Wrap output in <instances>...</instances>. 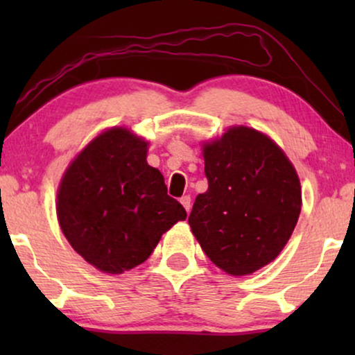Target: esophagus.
<instances>
[{
	"instance_id": "esophagus-1",
	"label": "esophagus",
	"mask_w": 355,
	"mask_h": 355,
	"mask_svg": "<svg viewBox=\"0 0 355 355\" xmlns=\"http://www.w3.org/2000/svg\"><path fill=\"white\" fill-rule=\"evenodd\" d=\"M181 203H182V207L187 210V213L191 211V196H184V197H181Z\"/></svg>"
}]
</instances>
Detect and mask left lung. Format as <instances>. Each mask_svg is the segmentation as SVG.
I'll return each mask as SVG.
<instances>
[{
    "label": "left lung",
    "instance_id": "1",
    "mask_svg": "<svg viewBox=\"0 0 355 355\" xmlns=\"http://www.w3.org/2000/svg\"><path fill=\"white\" fill-rule=\"evenodd\" d=\"M203 159L208 191L189 216L193 236L218 268L254 273L278 257L297 225V173L273 140L244 125L207 144Z\"/></svg>",
    "mask_w": 355,
    "mask_h": 355
}]
</instances>
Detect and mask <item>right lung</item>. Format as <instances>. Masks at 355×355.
I'll return each instance as SVG.
<instances>
[{"label":"right lung","instance_id":"1","mask_svg":"<svg viewBox=\"0 0 355 355\" xmlns=\"http://www.w3.org/2000/svg\"><path fill=\"white\" fill-rule=\"evenodd\" d=\"M56 210L72 249L113 275L144 263L163 232L187 216L147 163V142L123 128L100 134L71 163Z\"/></svg>","mask_w":355,"mask_h":355}]
</instances>
